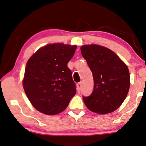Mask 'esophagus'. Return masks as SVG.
Segmentation results:
<instances>
[{
	"label": "esophagus",
	"instance_id": "obj_1",
	"mask_svg": "<svg viewBox=\"0 0 146 146\" xmlns=\"http://www.w3.org/2000/svg\"><path fill=\"white\" fill-rule=\"evenodd\" d=\"M82 83L81 82H79V83H78V84H77V89H78V90L79 91V90H81V88H82Z\"/></svg>",
	"mask_w": 146,
	"mask_h": 146
}]
</instances>
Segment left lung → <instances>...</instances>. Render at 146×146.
I'll use <instances>...</instances> for the list:
<instances>
[{
	"label": "left lung",
	"mask_w": 146,
	"mask_h": 146,
	"mask_svg": "<svg viewBox=\"0 0 146 146\" xmlns=\"http://www.w3.org/2000/svg\"><path fill=\"white\" fill-rule=\"evenodd\" d=\"M81 52L93 74L92 93L83 97L87 108L104 114L117 109L124 102L130 87L128 67L113 51L91 44L81 47Z\"/></svg>",
	"instance_id": "left-lung-1"
}]
</instances>
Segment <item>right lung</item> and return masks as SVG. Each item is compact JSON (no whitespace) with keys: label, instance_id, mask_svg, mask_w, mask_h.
<instances>
[{"label":"right lung","instance_id":"add662e5","mask_svg":"<svg viewBox=\"0 0 146 146\" xmlns=\"http://www.w3.org/2000/svg\"><path fill=\"white\" fill-rule=\"evenodd\" d=\"M77 46L50 44L30 57L25 67L24 91L33 106L54 115L64 111L76 94V86L67 63Z\"/></svg>","mask_w":146,"mask_h":146}]
</instances>
